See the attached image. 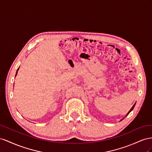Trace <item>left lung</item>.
I'll list each match as a JSON object with an SVG mask.
<instances>
[{
    "instance_id": "left-lung-1",
    "label": "left lung",
    "mask_w": 152,
    "mask_h": 152,
    "mask_svg": "<svg viewBox=\"0 0 152 152\" xmlns=\"http://www.w3.org/2000/svg\"><path fill=\"white\" fill-rule=\"evenodd\" d=\"M135 105H136V103H135V104H134V105H133V106H132V108H131V110H129V112H128V113H127V115H125V117H124V118H122V120H120V121H122V120H124V118H125V117H126V116H127V115H129V113H130V112H131V111H132V110H133V109H134V106H135Z\"/></svg>"
}]
</instances>
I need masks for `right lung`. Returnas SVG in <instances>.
I'll list each match as a JSON object with an SVG mask.
<instances>
[{
	"mask_svg": "<svg viewBox=\"0 0 152 152\" xmlns=\"http://www.w3.org/2000/svg\"><path fill=\"white\" fill-rule=\"evenodd\" d=\"M19 69H20V67H18V69H17V71H16V75H15V77L16 76V75H17V74H18V70H19Z\"/></svg>",
	"mask_w": 152,
	"mask_h": 152,
	"instance_id": "obj_1",
	"label": "right lung"
}]
</instances>
